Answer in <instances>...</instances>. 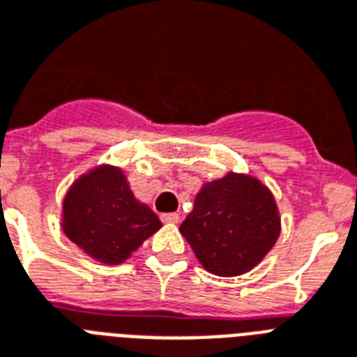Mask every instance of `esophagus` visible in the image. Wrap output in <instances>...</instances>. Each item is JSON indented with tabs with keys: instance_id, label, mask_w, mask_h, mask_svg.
Returning <instances> with one entry per match:
<instances>
[{
	"instance_id": "esophagus-1",
	"label": "esophagus",
	"mask_w": 357,
	"mask_h": 357,
	"mask_svg": "<svg viewBox=\"0 0 357 357\" xmlns=\"http://www.w3.org/2000/svg\"><path fill=\"white\" fill-rule=\"evenodd\" d=\"M161 220H163L165 224H178V222H179V214L178 213L161 214Z\"/></svg>"
}]
</instances>
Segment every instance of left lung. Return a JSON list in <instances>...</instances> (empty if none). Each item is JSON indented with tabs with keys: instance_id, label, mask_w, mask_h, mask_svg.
<instances>
[{
	"instance_id": "8db88e82",
	"label": "left lung",
	"mask_w": 357,
	"mask_h": 357,
	"mask_svg": "<svg viewBox=\"0 0 357 357\" xmlns=\"http://www.w3.org/2000/svg\"><path fill=\"white\" fill-rule=\"evenodd\" d=\"M179 233L207 271L234 277L253 269L275 245L279 208L259 179L229 172L202 187Z\"/></svg>"
}]
</instances>
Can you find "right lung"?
Returning <instances> with one entry per match:
<instances>
[{"label": "right lung", "mask_w": 357, "mask_h": 357, "mask_svg": "<svg viewBox=\"0 0 357 357\" xmlns=\"http://www.w3.org/2000/svg\"><path fill=\"white\" fill-rule=\"evenodd\" d=\"M159 227L155 213L133 198L117 167L102 165L84 174L63 198V233L102 264H123Z\"/></svg>", "instance_id": "right-lung-1"}]
</instances>
